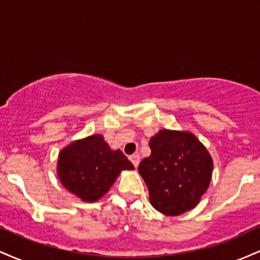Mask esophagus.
Masks as SVG:
<instances>
[{"instance_id": "1", "label": "esophagus", "mask_w": 260, "mask_h": 260, "mask_svg": "<svg viewBox=\"0 0 260 260\" xmlns=\"http://www.w3.org/2000/svg\"><path fill=\"white\" fill-rule=\"evenodd\" d=\"M129 160L132 161V164L134 165V168H137V166H138L139 162H140V155H139V154H133V155H131Z\"/></svg>"}]
</instances>
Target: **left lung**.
Returning a JSON list of instances; mask_svg holds the SVG:
<instances>
[{
	"mask_svg": "<svg viewBox=\"0 0 260 260\" xmlns=\"http://www.w3.org/2000/svg\"><path fill=\"white\" fill-rule=\"evenodd\" d=\"M151 155L138 171L149 189L151 205L165 215L193 209L208 189L213 160L192 133L160 131L149 143Z\"/></svg>",
	"mask_w": 260,
	"mask_h": 260,
	"instance_id": "8db88e82",
	"label": "left lung"
}]
</instances>
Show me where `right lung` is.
I'll return each instance as SVG.
<instances>
[{
  "instance_id": "1",
  "label": "right lung",
  "mask_w": 260,
  "mask_h": 260,
  "mask_svg": "<svg viewBox=\"0 0 260 260\" xmlns=\"http://www.w3.org/2000/svg\"><path fill=\"white\" fill-rule=\"evenodd\" d=\"M133 169L126 155L112 151L101 136L77 140L58 155L59 181L85 202L98 201L109 192L122 170Z\"/></svg>"
}]
</instances>
